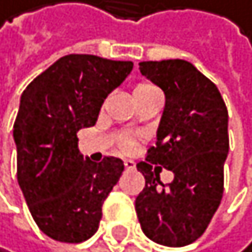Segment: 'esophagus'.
Segmentation results:
<instances>
[{
	"label": "esophagus",
	"mask_w": 252,
	"mask_h": 252,
	"mask_svg": "<svg viewBox=\"0 0 252 252\" xmlns=\"http://www.w3.org/2000/svg\"><path fill=\"white\" fill-rule=\"evenodd\" d=\"M124 165H125V168H127V170H133L135 168V162L133 160H125Z\"/></svg>",
	"instance_id": "obj_1"
}]
</instances>
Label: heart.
Returning a JSON list of instances; mask_svg holds the SVG:
<instances>
[{
	"mask_svg": "<svg viewBox=\"0 0 252 252\" xmlns=\"http://www.w3.org/2000/svg\"><path fill=\"white\" fill-rule=\"evenodd\" d=\"M157 87L154 86V84H151L148 81H139L138 84H135V87H133V94H135V98L136 96H143V95H148L151 94V92H156ZM133 146H135V141L131 138L128 136H125L121 139V149L124 152H128L133 149Z\"/></svg>",
	"mask_w": 252,
	"mask_h": 252,
	"instance_id": "b5f03b06",
	"label": "heart"
}]
</instances>
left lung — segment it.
Listing matches in <instances>:
<instances>
[{
	"mask_svg": "<svg viewBox=\"0 0 252 252\" xmlns=\"http://www.w3.org/2000/svg\"><path fill=\"white\" fill-rule=\"evenodd\" d=\"M139 71L165 94L156 146L136 165L146 179L135 208L146 237L179 248L203 235L224 193L229 113L218 87L186 60L141 62ZM173 171L165 186L160 171Z\"/></svg>",
	"mask_w": 252,
	"mask_h": 252,
	"instance_id": "obj_1",
	"label": "left lung"
}]
</instances>
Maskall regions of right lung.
<instances>
[{
  "label": "right lung",
  "mask_w": 252,
  "mask_h": 252,
  "mask_svg": "<svg viewBox=\"0 0 252 252\" xmlns=\"http://www.w3.org/2000/svg\"><path fill=\"white\" fill-rule=\"evenodd\" d=\"M131 68V62L71 54L23 90L14 122L17 179L34 222L57 241L81 243L94 235L122 175L121 158H84L77 131L95 125L104 98Z\"/></svg>",
  "instance_id": "add662e5"
}]
</instances>
